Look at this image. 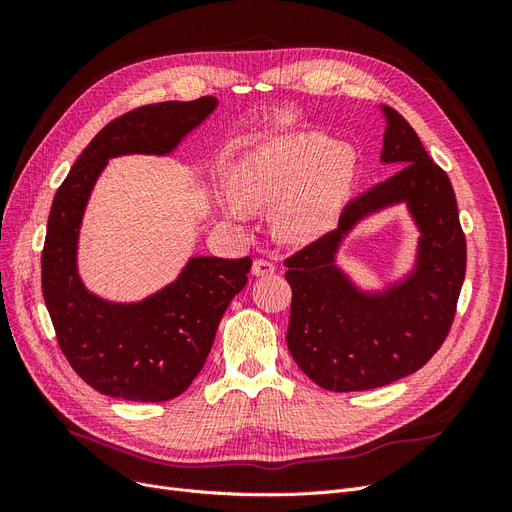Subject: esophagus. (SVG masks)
Segmentation results:
<instances>
[{
  "mask_svg": "<svg viewBox=\"0 0 512 512\" xmlns=\"http://www.w3.org/2000/svg\"><path fill=\"white\" fill-rule=\"evenodd\" d=\"M252 273H254L256 277L273 275V273H275V265H273L271 260H267V258H258V260H254V265H252Z\"/></svg>",
  "mask_w": 512,
  "mask_h": 512,
  "instance_id": "34e87169",
  "label": "esophagus"
}]
</instances>
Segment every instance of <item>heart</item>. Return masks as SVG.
Masks as SVG:
<instances>
[{"label":"heart","mask_w":512,"mask_h":512,"mask_svg":"<svg viewBox=\"0 0 512 512\" xmlns=\"http://www.w3.org/2000/svg\"><path fill=\"white\" fill-rule=\"evenodd\" d=\"M354 158L322 134H290L239 160L226 211L243 222L250 209L273 207V228L286 241H307L327 228L348 194Z\"/></svg>","instance_id":"1"}]
</instances>
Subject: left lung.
<instances>
[{
  "mask_svg": "<svg viewBox=\"0 0 512 512\" xmlns=\"http://www.w3.org/2000/svg\"><path fill=\"white\" fill-rule=\"evenodd\" d=\"M384 113L382 162L397 164V173L356 196L335 230L284 260L292 288L288 350L309 380L335 393L378 389L421 369L453 327L466 277L451 179L404 117L389 106ZM404 197L424 232L417 273L384 298H363L332 267L336 243L365 212Z\"/></svg>",
  "mask_w": 512,
  "mask_h": 512,
  "instance_id": "1",
  "label": "left lung"
}]
</instances>
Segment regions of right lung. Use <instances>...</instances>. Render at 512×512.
<instances>
[{"label": "right lung", "mask_w": 512, "mask_h": 512, "mask_svg": "<svg viewBox=\"0 0 512 512\" xmlns=\"http://www.w3.org/2000/svg\"><path fill=\"white\" fill-rule=\"evenodd\" d=\"M215 98L147 104L96 134L59 185L42 247V294L57 344L91 389L128 401H168L205 367L215 331L247 284L252 258H192L181 277L143 303L113 305L76 273V239L91 188L108 158L168 153L196 128Z\"/></svg>", "instance_id": "right-lung-1"}]
</instances>
